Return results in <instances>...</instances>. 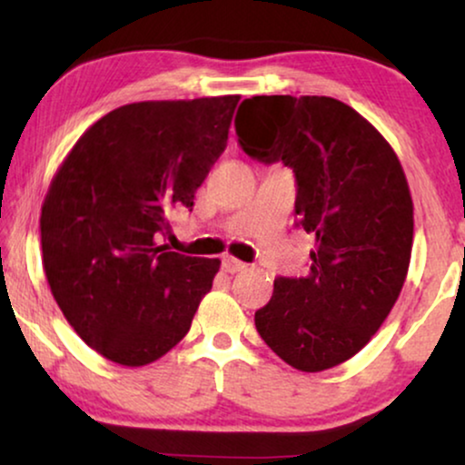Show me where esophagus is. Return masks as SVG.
Wrapping results in <instances>:
<instances>
[{
	"label": "esophagus",
	"instance_id": "obj_1",
	"mask_svg": "<svg viewBox=\"0 0 465 465\" xmlns=\"http://www.w3.org/2000/svg\"><path fill=\"white\" fill-rule=\"evenodd\" d=\"M243 269H245V262H241V260H237V258H224V260H222V271L231 272V275H234V272H239Z\"/></svg>",
	"mask_w": 465,
	"mask_h": 465
}]
</instances>
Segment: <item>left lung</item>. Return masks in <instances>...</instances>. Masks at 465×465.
Segmentation results:
<instances>
[{"instance_id": "1", "label": "left lung", "mask_w": 465, "mask_h": 465, "mask_svg": "<svg viewBox=\"0 0 465 465\" xmlns=\"http://www.w3.org/2000/svg\"><path fill=\"white\" fill-rule=\"evenodd\" d=\"M239 111V145L294 171L298 226L315 234L309 275L275 279L256 330L296 371H328L372 339L404 285L412 199L402 164L339 99L260 94Z\"/></svg>"}]
</instances>
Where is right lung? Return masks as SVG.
Here are the masks:
<instances>
[{"label":"right lung","mask_w":465,"mask_h":465,"mask_svg":"<svg viewBox=\"0 0 465 465\" xmlns=\"http://www.w3.org/2000/svg\"><path fill=\"white\" fill-rule=\"evenodd\" d=\"M239 94L142 101L82 135L42 205V262L82 341L123 366L163 358L188 334L218 258L169 252L161 234L226 148Z\"/></svg>","instance_id":"right-lung-1"}]
</instances>
